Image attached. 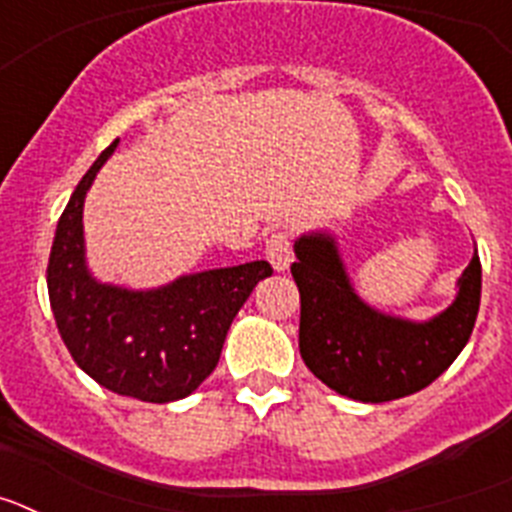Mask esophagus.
Wrapping results in <instances>:
<instances>
[{
  "label": "esophagus",
  "mask_w": 512,
  "mask_h": 512,
  "mask_svg": "<svg viewBox=\"0 0 512 512\" xmlns=\"http://www.w3.org/2000/svg\"><path fill=\"white\" fill-rule=\"evenodd\" d=\"M266 259L271 261L274 271H287L292 264V243L287 233H271L266 238Z\"/></svg>",
  "instance_id": "obj_1"
}]
</instances>
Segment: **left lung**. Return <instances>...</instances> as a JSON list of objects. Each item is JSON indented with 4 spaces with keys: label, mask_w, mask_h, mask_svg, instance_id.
<instances>
[{
    "label": "left lung",
    "mask_w": 512,
    "mask_h": 512,
    "mask_svg": "<svg viewBox=\"0 0 512 512\" xmlns=\"http://www.w3.org/2000/svg\"><path fill=\"white\" fill-rule=\"evenodd\" d=\"M295 256L302 361L338 395L390 402L420 392L472 336L482 295L477 251L456 282L454 302L431 320L397 318L361 300L328 230L300 235Z\"/></svg>",
    "instance_id": "8db88e82"
}]
</instances>
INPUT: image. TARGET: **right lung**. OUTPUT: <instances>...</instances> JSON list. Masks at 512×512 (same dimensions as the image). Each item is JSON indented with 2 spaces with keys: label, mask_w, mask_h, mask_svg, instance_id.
<instances>
[{
  "label": "right lung",
  "mask_w": 512,
  "mask_h": 512,
  "mask_svg": "<svg viewBox=\"0 0 512 512\" xmlns=\"http://www.w3.org/2000/svg\"><path fill=\"white\" fill-rule=\"evenodd\" d=\"M115 140L81 176L58 220L48 259V297L58 333L76 364L104 390L143 402L192 395L220 361L225 336L269 261L184 274L164 287L99 282L87 266L84 200Z\"/></svg>",
  "instance_id": "1"
}]
</instances>
